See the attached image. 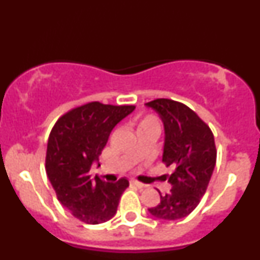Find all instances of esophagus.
Returning a JSON list of instances; mask_svg holds the SVG:
<instances>
[{
	"label": "esophagus",
	"instance_id": "1",
	"mask_svg": "<svg viewBox=\"0 0 260 260\" xmlns=\"http://www.w3.org/2000/svg\"><path fill=\"white\" fill-rule=\"evenodd\" d=\"M131 184H132V185L136 186V187H139V188H143V187H145L144 184L140 183V182H138V181H131Z\"/></svg>",
	"mask_w": 260,
	"mask_h": 260
}]
</instances>
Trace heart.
I'll use <instances>...</instances> for the list:
<instances>
[{
	"mask_svg": "<svg viewBox=\"0 0 260 260\" xmlns=\"http://www.w3.org/2000/svg\"><path fill=\"white\" fill-rule=\"evenodd\" d=\"M146 125H157L158 126V120L155 119L153 116H146L145 118H143L142 120H141L139 127L146 126Z\"/></svg>",
	"mask_w": 260,
	"mask_h": 260,
	"instance_id": "obj_1",
	"label": "heart"
}]
</instances>
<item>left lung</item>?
<instances>
[{
    "mask_svg": "<svg viewBox=\"0 0 260 260\" xmlns=\"http://www.w3.org/2000/svg\"><path fill=\"white\" fill-rule=\"evenodd\" d=\"M164 124L162 162L173 166L171 192L148 209L155 218L176 220L190 215L206 193L216 165L214 135L194 111L183 103L157 99L145 103Z\"/></svg>",
    "mask_w": 260,
    "mask_h": 260,
    "instance_id": "left-lung-1",
    "label": "left lung"
}]
</instances>
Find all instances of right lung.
I'll use <instances>...</instances> for the list:
<instances>
[{"label": "right lung", "mask_w": 260, "mask_h": 260, "mask_svg": "<svg viewBox=\"0 0 260 260\" xmlns=\"http://www.w3.org/2000/svg\"><path fill=\"white\" fill-rule=\"evenodd\" d=\"M134 106L91 102L67 112L51 131L46 150V174L66 209L86 224H101L116 215L128 186L126 178L107 183L92 178L89 171L111 131L134 111Z\"/></svg>", "instance_id": "1"}]
</instances>
